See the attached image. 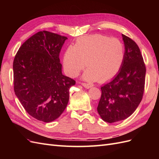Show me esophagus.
<instances>
[{"label": "esophagus", "instance_id": "1", "mask_svg": "<svg viewBox=\"0 0 159 159\" xmlns=\"http://www.w3.org/2000/svg\"><path fill=\"white\" fill-rule=\"evenodd\" d=\"M81 84H82V85L84 86V88H87V89H88V88H91L92 87V85H91V84H86V83H81Z\"/></svg>", "mask_w": 159, "mask_h": 159}]
</instances>
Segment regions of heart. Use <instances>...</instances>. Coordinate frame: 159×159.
<instances>
[{
    "label": "heart",
    "mask_w": 159,
    "mask_h": 159,
    "mask_svg": "<svg viewBox=\"0 0 159 159\" xmlns=\"http://www.w3.org/2000/svg\"><path fill=\"white\" fill-rule=\"evenodd\" d=\"M125 59V46L117 38L95 34L78 38L75 46L67 48L64 67L70 76L75 77L86 66L83 78L100 82L112 78L121 69Z\"/></svg>",
    "instance_id": "1"
}]
</instances>
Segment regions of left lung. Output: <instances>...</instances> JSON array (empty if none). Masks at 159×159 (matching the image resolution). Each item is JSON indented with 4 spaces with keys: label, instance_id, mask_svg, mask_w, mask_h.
<instances>
[{
    "label": "left lung",
    "instance_id": "8db88e82",
    "mask_svg": "<svg viewBox=\"0 0 159 159\" xmlns=\"http://www.w3.org/2000/svg\"><path fill=\"white\" fill-rule=\"evenodd\" d=\"M125 59L119 73L103 85L98 111L104 121H122L131 115L141 103L145 90L146 67L139 46L122 34Z\"/></svg>",
    "mask_w": 159,
    "mask_h": 159
}]
</instances>
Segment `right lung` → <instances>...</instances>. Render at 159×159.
Wrapping results in <instances>:
<instances>
[{
  "mask_svg": "<svg viewBox=\"0 0 159 159\" xmlns=\"http://www.w3.org/2000/svg\"><path fill=\"white\" fill-rule=\"evenodd\" d=\"M67 37L48 31L36 33L23 43L13 61L14 90L26 111L39 121L58 118L75 81L61 73L59 55Z\"/></svg>",
  "mask_w": 159,
  "mask_h": 159,
  "instance_id": "right-lung-1",
  "label": "right lung"
}]
</instances>
